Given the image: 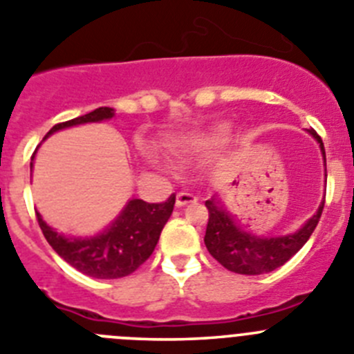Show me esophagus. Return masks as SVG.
I'll return each mask as SVG.
<instances>
[{
	"label": "esophagus",
	"mask_w": 354,
	"mask_h": 354,
	"mask_svg": "<svg viewBox=\"0 0 354 354\" xmlns=\"http://www.w3.org/2000/svg\"><path fill=\"white\" fill-rule=\"evenodd\" d=\"M194 203H197V197L192 196V194L180 192L176 196V206L178 207H183V206H187V204H194Z\"/></svg>",
	"instance_id": "34e87169"
}]
</instances>
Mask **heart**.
Masks as SVG:
<instances>
[{
    "label": "heart",
    "instance_id": "obj_1",
    "mask_svg": "<svg viewBox=\"0 0 354 354\" xmlns=\"http://www.w3.org/2000/svg\"><path fill=\"white\" fill-rule=\"evenodd\" d=\"M230 134L229 124H216L206 131H197L185 134V136L171 138L167 147L176 157H192V155H204L218 150L227 141Z\"/></svg>",
    "mask_w": 354,
    "mask_h": 354
}]
</instances>
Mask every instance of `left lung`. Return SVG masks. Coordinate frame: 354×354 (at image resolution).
Returning <instances> with one entry per match:
<instances>
[{
  "label": "left lung",
  "mask_w": 354,
  "mask_h": 354,
  "mask_svg": "<svg viewBox=\"0 0 354 354\" xmlns=\"http://www.w3.org/2000/svg\"><path fill=\"white\" fill-rule=\"evenodd\" d=\"M307 132L318 141L326 173L325 147H323L322 138L316 134L315 129H307ZM323 206H325V196L316 213L307 222H304L295 232H288L285 236H255L241 229L234 222V218L223 207H220L218 201L211 197L209 201H206L209 220H207L204 244L211 257L216 259L230 272L246 274V276L272 272L277 267L285 266L307 243L318 225Z\"/></svg>",
  "instance_id": "left-lung-1"
}]
</instances>
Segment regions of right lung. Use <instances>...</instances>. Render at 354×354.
<instances>
[{"label":"right lung","instance_id":"add662e5","mask_svg":"<svg viewBox=\"0 0 354 354\" xmlns=\"http://www.w3.org/2000/svg\"><path fill=\"white\" fill-rule=\"evenodd\" d=\"M113 117V108H95L91 113L54 125L47 132V136L43 138V141L62 129L95 124V122L110 120ZM35 155L31 158V173ZM173 207L174 196H171L162 204H148L141 199H131L122 207L113 222L94 236H66L52 229L43 220L39 211H36V218H38L39 229L45 239L69 266L95 279H117V277L129 276L141 263L147 262L157 246L158 237L173 213Z\"/></svg>","mask_w":354,"mask_h":354}]
</instances>
